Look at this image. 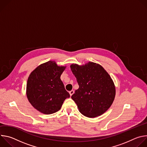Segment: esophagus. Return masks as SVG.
<instances>
[{"mask_svg": "<svg viewBox=\"0 0 147 147\" xmlns=\"http://www.w3.org/2000/svg\"><path fill=\"white\" fill-rule=\"evenodd\" d=\"M74 90H71V91H70L69 92V94H70V96H71V95H72L74 94Z\"/></svg>", "mask_w": 147, "mask_h": 147, "instance_id": "1", "label": "esophagus"}]
</instances>
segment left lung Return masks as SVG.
<instances>
[{"label":"left lung","instance_id":"left-lung-1","mask_svg":"<svg viewBox=\"0 0 147 147\" xmlns=\"http://www.w3.org/2000/svg\"><path fill=\"white\" fill-rule=\"evenodd\" d=\"M79 85L71 96L79 112L87 117L102 115L111 107L115 98V84L100 65L89 61L85 65H70Z\"/></svg>","mask_w":147,"mask_h":147}]
</instances>
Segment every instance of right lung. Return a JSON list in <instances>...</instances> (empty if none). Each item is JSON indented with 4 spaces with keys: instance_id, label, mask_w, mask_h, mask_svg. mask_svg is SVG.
Returning a JSON list of instances; mask_svg holds the SVG:
<instances>
[{
    "instance_id": "right-lung-1",
    "label": "right lung",
    "mask_w": 147,
    "mask_h": 147,
    "mask_svg": "<svg viewBox=\"0 0 147 147\" xmlns=\"http://www.w3.org/2000/svg\"><path fill=\"white\" fill-rule=\"evenodd\" d=\"M66 67L50 60L39 65L30 74L27 96L31 105L40 113L50 115L57 112L70 97L60 79Z\"/></svg>"
}]
</instances>
